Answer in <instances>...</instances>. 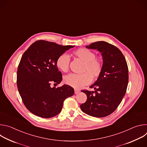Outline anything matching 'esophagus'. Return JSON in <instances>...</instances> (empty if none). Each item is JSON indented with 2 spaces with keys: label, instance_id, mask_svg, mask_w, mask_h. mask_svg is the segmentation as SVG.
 I'll return each mask as SVG.
<instances>
[{
  "label": "esophagus",
  "instance_id": "34e87169",
  "mask_svg": "<svg viewBox=\"0 0 147 147\" xmlns=\"http://www.w3.org/2000/svg\"><path fill=\"white\" fill-rule=\"evenodd\" d=\"M80 92V90H77V89H75V90H74V93H75V94H78Z\"/></svg>",
  "mask_w": 147,
  "mask_h": 147
}]
</instances>
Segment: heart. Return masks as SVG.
<instances>
[{
  "label": "heart",
  "mask_w": 147,
  "mask_h": 147,
  "mask_svg": "<svg viewBox=\"0 0 147 147\" xmlns=\"http://www.w3.org/2000/svg\"><path fill=\"white\" fill-rule=\"evenodd\" d=\"M73 55L85 62L83 72L81 74H70L64 79L67 85L74 88H80L90 84L93 80L97 79L102 73L103 65L102 61L96 58L95 53L86 48H79L73 52ZM70 57L66 53L60 55L56 60L57 67L63 72H67L69 69Z\"/></svg>",
  "instance_id": "obj_1"
}]
</instances>
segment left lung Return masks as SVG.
<instances>
[{
	"label": "left lung",
	"instance_id": "1",
	"mask_svg": "<svg viewBox=\"0 0 147 147\" xmlns=\"http://www.w3.org/2000/svg\"><path fill=\"white\" fill-rule=\"evenodd\" d=\"M86 48L101 53L103 70L90 87L94 91H81L87 95V99L80 108L90 116L106 117L116 109L126 92L129 81L127 62L121 52L107 42H95Z\"/></svg>",
	"mask_w": 147,
	"mask_h": 147
}]
</instances>
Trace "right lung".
I'll return each instance as SVG.
<instances>
[{
    "instance_id": "right-lung-1",
    "label": "right lung",
    "mask_w": 147,
    "mask_h": 147,
    "mask_svg": "<svg viewBox=\"0 0 147 147\" xmlns=\"http://www.w3.org/2000/svg\"><path fill=\"white\" fill-rule=\"evenodd\" d=\"M74 47L40 40L24 53L18 67L17 85L24 105L34 115L43 118L56 116L64 100L74 94L73 88L68 85L56 88L51 84H59L62 80L57 58Z\"/></svg>"
}]
</instances>
